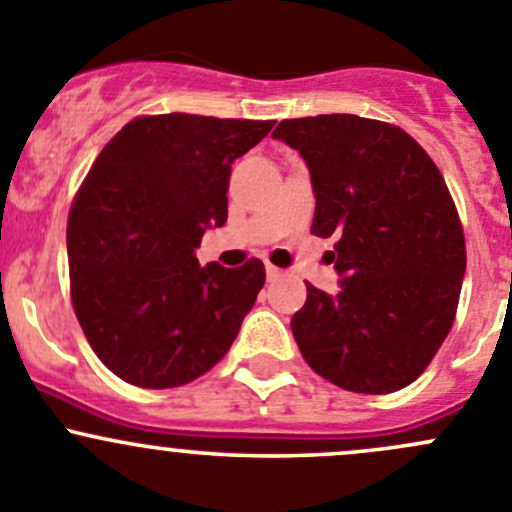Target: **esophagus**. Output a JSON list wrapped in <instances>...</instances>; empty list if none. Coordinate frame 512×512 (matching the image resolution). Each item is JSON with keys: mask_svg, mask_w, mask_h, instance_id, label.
Masks as SVG:
<instances>
[{"mask_svg": "<svg viewBox=\"0 0 512 512\" xmlns=\"http://www.w3.org/2000/svg\"><path fill=\"white\" fill-rule=\"evenodd\" d=\"M265 272H267V280H270V282L280 280V277H282V270H277L275 265H267V267H265Z\"/></svg>", "mask_w": 512, "mask_h": 512, "instance_id": "esophagus-1", "label": "esophagus"}]
</instances>
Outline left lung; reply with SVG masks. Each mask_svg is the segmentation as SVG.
I'll return each mask as SVG.
<instances>
[{
	"instance_id": "1",
	"label": "left lung",
	"mask_w": 512,
	"mask_h": 512,
	"mask_svg": "<svg viewBox=\"0 0 512 512\" xmlns=\"http://www.w3.org/2000/svg\"><path fill=\"white\" fill-rule=\"evenodd\" d=\"M272 138L307 163L314 235L339 237V292L307 285L292 317L299 352L347 391L404 389L451 332L466 275L441 170L406 131L352 113L282 121Z\"/></svg>"
}]
</instances>
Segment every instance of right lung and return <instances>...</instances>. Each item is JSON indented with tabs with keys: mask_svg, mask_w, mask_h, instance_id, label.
Returning <instances> with one entry per match:
<instances>
[{
	"mask_svg": "<svg viewBox=\"0 0 512 512\" xmlns=\"http://www.w3.org/2000/svg\"><path fill=\"white\" fill-rule=\"evenodd\" d=\"M275 121L163 113L126 123L74 200L66 227L74 312L98 359L141 389L198 379L227 354L265 265L195 250L227 220L232 163Z\"/></svg>",
	"mask_w": 512,
	"mask_h": 512,
	"instance_id": "1",
	"label": "right lung"
}]
</instances>
